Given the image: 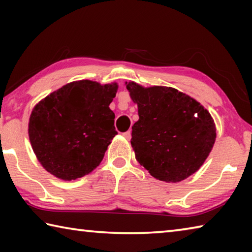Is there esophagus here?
Instances as JSON below:
<instances>
[{"label":"esophagus","mask_w":252,"mask_h":252,"mask_svg":"<svg viewBox=\"0 0 252 252\" xmlns=\"http://www.w3.org/2000/svg\"><path fill=\"white\" fill-rule=\"evenodd\" d=\"M123 136H125L126 140H130L131 139V132L130 131L125 132V133H123Z\"/></svg>","instance_id":"esophagus-1"}]
</instances>
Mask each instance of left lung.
Returning <instances> with one entry per match:
<instances>
[{
	"instance_id": "obj_1",
	"label": "left lung",
	"mask_w": 252,
	"mask_h": 252,
	"mask_svg": "<svg viewBox=\"0 0 252 252\" xmlns=\"http://www.w3.org/2000/svg\"><path fill=\"white\" fill-rule=\"evenodd\" d=\"M126 84L138 104L139 120L131 139L136 161L165 182L182 181L197 172L216 141L209 111L177 89Z\"/></svg>"
}]
</instances>
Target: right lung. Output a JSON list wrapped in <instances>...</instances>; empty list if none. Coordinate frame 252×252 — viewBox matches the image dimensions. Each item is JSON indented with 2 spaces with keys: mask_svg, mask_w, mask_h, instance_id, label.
<instances>
[{
  "mask_svg": "<svg viewBox=\"0 0 252 252\" xmlns=\"http://www.w3.org/2000/svg\"><path fill=\"white\" fill-rule=\"evenodd\" d=\"M118 84L90 80L67 83L40 101L29 121V138L46 171L62 180L90 173L118 132L109 108Z\"/></svg>",
  "mask_w": 252,
  "mask_h": 252,
  "instance_id": "obj_1",
  "label": "right lung"
}]
</instances>
